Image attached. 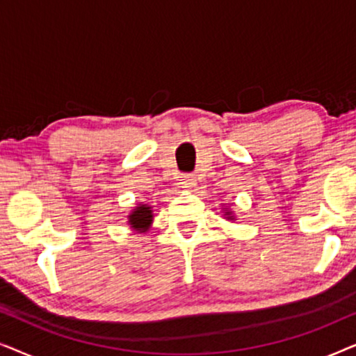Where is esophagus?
Wrapping results in <instances>:
<instances>
[{
    "label": "esophagus",
    "mask_w": 356,
    "mask_h": 356,
    "mask_svg": "<svg viewBox=\"0 0 356 356\" xmlns=\"http://www.w3.org/2000/svg\"><path fill=\"white\" fill-rule=\"evenodd\" d=\"M179 184H181L183 188H191L194 184V177L193 175H183L181 179H179Z\"/></svg>",
    "instance_id": "34e87169"
}]
</instances>
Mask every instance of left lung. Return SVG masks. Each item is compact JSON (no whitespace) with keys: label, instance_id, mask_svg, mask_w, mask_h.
Wrapping results in <instances>:
<instances>
[{"label":"left lung","instance_id":"left-lung-1","mask_svg":"<svg viewBox=\"0 0 356 356\" xmlns=\"http://www.w3.org/2000/svg\"><path fill=\"white\" fill-rule=\"evenodd\" d=\"M223 216H225V217L228 218V220H233V218H235V217H233V213H232V211H227L225 213H223Z\"/></svg>","mask_w":356,"mask_h":356}]
</instances>
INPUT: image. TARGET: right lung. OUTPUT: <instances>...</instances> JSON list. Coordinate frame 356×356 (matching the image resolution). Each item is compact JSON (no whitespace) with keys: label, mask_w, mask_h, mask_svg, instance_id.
Listing matches in <instances>:
<instances>
[{"label":"right lung","mask_w":356,"mask_h":356,"mask_svg":"<svg viewBox=\"0 0 356 356\" xmlns=\"http://www.w3.org/2000/svg\"><path fill=\"white\" fill-rule=\"evenodd\" d=\"M128 218H129L128 223L134 232L144 233L149 230L150 225H152V220H154L152 209H150L147 204H139L138 207L133 209V212L129 213Z\"/></svg>","instance_id":"add662e5"}]
</instances>
